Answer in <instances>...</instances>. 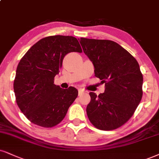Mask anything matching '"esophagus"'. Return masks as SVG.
I'll use <instances>...</instances> for the list:
<instances>
[{
    "label": "esophagus",
    "instance_id": "esophagus-1",
    "mask_svg": "<svg viewBox=\"0 0 159 159\" xmlns=\"http://www.w3.org/2000/svg\"><path fill=\"white\" fill-rule=\"evenodd\" d=\"M84 93H85V91H84L83 89H79V90H78V95H79V96L83 95Z\"/></svg>",
    "mask_w": 159,
    "mask_h": 159
}]
</instances>
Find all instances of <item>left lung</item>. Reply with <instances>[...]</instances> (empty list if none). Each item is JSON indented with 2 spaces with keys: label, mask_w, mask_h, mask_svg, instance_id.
<instances>
[{
  "label": "left lung",
  "mask_w": 159,
  "mask_h": 159,
  "mask_svg": "<svg viewBox=\"0 0 159 159\" xmlns=\"http://www.w3.org/2000/svg\"><path fill=\"white\" fill-rule=\"evenodd\" d=\"M80 43L93 62L96 77L105 85L103 93H89L88 117L99 130L119 128L131 118L142 100L143 76L139 65L112 40L81 38Z\"/></svg>",
  "instance_id": "obj_1"
}]
</instances>
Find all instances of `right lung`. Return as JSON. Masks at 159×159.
I'll return each mask as SVG.
<instances>
[{"label":"right lung","mask_w":159,"mask_h":159,"mask_svg":"<svg viewBox=\"0 0 159 159\" xmlns=\"http://www.w3.org/2000/svg\"><path fill=\"white\" fill-rule=\"evenodd\" d=\"M77 39L54 35L41 39L21 58L14 80L16 102L33 124L52 127L61 122L78 96L75 88L54 84L62 60L70 52H82Z\"/></svg>","instance_id":"add662e5"}]
</instances>
